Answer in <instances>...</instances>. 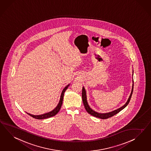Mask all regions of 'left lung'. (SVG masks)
<instances>
[{"instance_id": "8db88e82", "label": "left lung", "mask_w": 151, "mask_h": 151, "mask_svg": "<svg viewBox=\"0 0 151 151\" xmlns=\"http://www.w3.org/2000/svg\"><path fill=\"white\" fill-rule=\"evenodd\" d=\"M133 73H134V71H133ZM134 81V80H133ZM133 88H134V83L132 85V90H131V92L130 95V97L129 98H128V100L127 101V103H125V104H124L123 106H122L121 108H119L116 110H114L111 112H109V113H104V114H101V113H98L97 112H96L94 111V110H92L91 108H90L88 103H87V98H86V91L85 90L84 87H83L82 88V101H83V105L85 106V109L86 111L91 114V115L93 116L94 117H96V118H98L102 119H106L109 118H110L113 116H114V115L118 113L119 112H120L121 110H122L124 108H125L126 106H127V104H129V103L130 101L131 98V96H132V94L133 92Z\"/></svg>"}]
</instances>
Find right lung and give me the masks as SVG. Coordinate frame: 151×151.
Returning <instances> with one entry per match:
<instances>
[{
    "label": "right lung",
    "mask_w": 151,
    "mask_h": 151,
    "mask_svg": "<svg viewBox=\"0 0 151 151\" xmlns=\"http://www.w3.org/2000/svg\"><path fill=\"white\" fill-rule=\"evenodd\" d=\"M69 86V85H68V86H66L65 88L63 89L62 93L61 94V96H60V101L59 102V104H58L57 107L54 109V110L51 111L50 112L45 113V114H42V115H32V114H29V115H30L31 116L33 117V118L37 119H44L48 118H50L52 117L53 116L55 115L56 114H57L59 112V111L60 109L61 108V106H62V103H63V97H64V93H65V91L68 88V86Z\"/></svg>",
    "instance_id": "1"
}]
</instances>
